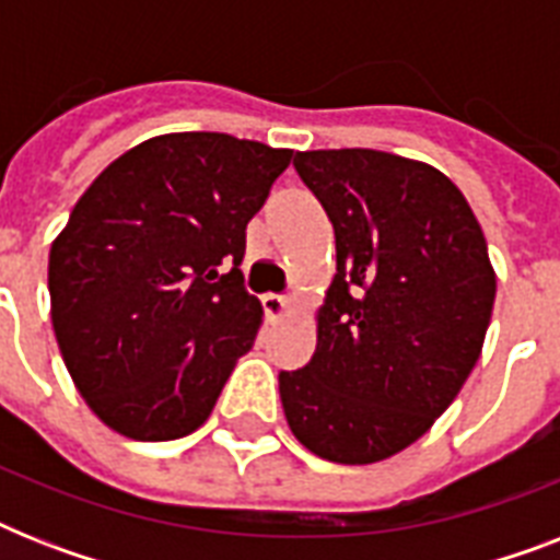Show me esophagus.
Instances as JSON below:
<instances>
[{
    "label": "esophagus",
    "instance_id": "esophagus-1",
    "mask_svg": "<svg viewBox=\"0 0 560 560\" xmlns=\"http://www.w3.org/2000/svg\"><path fill=\"white\" fill-rule=\"evenodd\" d=\"M261 305H264V314H267V319H281V316L288 314L290 302L284 296H279V293H267V296H261Z\"/></svg>",
    "mask_w": 560,
    "mask_h": 560
}]
</instances>
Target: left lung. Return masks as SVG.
<instances>
[{"label":"left lung","instance_id":"obj_1","mask_svg":"<svg viewBox=\"0 0 560 560\" xmlns=\"http://www.w3.org/2000/svg\"><path fill=\"white\" fill-rule=\"evenodd\" d=\"M334 223L337 276L307 366L279 374L290 430L319 459L372 465L418 442L477 366L497 296L468 200L427 162L296 153Z\"/></svg>","mask_w":560,"mask_h":560}]
</instances>
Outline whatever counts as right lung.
Masks as SVG:
<instances>
[{
	"label": "right lung",
	"instance_id": "obj_1",
	"mask_svg": "<svg viewBox=\"0 0 560 560\" xmlns=\"http://www.w3.org/2000/svg\"><path fill=\"white\" fill-rule=\"evenodd\" d=\"M293 151L165 133L101 171L48 253L51 325L95 416L171 442L211 416L261 302L244 290L246 223Z\"/></svg>",
	"mask_w": 560,
	"mask_h": 560
}]
</instances>
